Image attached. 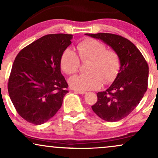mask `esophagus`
<instances>
[{"mask_svg":"<svg viewBox=\"0 0 158 158\" xmlns=\"http://www.w3.org/2000/svg\"><path fill=\"white\" fill-rule=\"evenodd\" d=\"M74 91L77 92V94H85L86 93L85 91H82V90H74Z\"/></svg>","mask_w":158,"mask_h":158,"instance_id":"obj_1","label":"esophagus"}]
</instances>
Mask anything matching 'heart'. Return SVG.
<instances>
[{
    "instance_id": "b5f03b06",
    "label": "heart",
    "mask_w": 158,
    "mask_h": 158,
    "mask_svg": "<svg viewBox=\"0 0 158 158\" xmlns=\"http://www.w3.org/2000/svg\"><path fill=\"white\" fill-rule=\"evenodd\" d=\"M78 55L71 49L66 48L60 57L61 70L68 75L79 70L80 60L88 61L87 73L79 74L69 79V84L76 90H94L103 84L112 82L120 68V58L113 49H107L106 45L92 38L81 40L77 45ZM80 59H79L78 58Z\"/></svg>"
}]
</instances>
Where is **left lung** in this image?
<instances>
[{
  "label": "left lung",
  "mask_w": 158,
  "mask_h": 158,
  "mask_svg": "<svg viewBox=\"0 0 158 158\" xmlns=\"http://www.w3.org/2000/svg\"><path fill=\"white\" fill-rule=\"evenodd\" d=\"M85 35L102 40L120 58L117 78L106 90L98 92L97 102L91 106L94 113L103 120H120L131 113L147 90V61L137 47L123 36L105 32Z\"/></svg>",
  "instance_id": "8db88e82"
}]
</instances>
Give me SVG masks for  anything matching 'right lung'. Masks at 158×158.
<instances>
[{
  "mask_svg": "<svg viewBox=\"0 0 158 158\" xmlns=\"http://www.w3.org/2000/svg\"><path fill=\"white\" fill-rule=\"evenodd\" d=\"M70 34H49L27 45L15 57L8 92L18 114L41 125L53 117L68 93L61 73V53L71 44Z\"/></svg>",
  "mask_w": 158,
  "mask_h": 158,
  "instance_id": "add662e5",
  "label": "right lung"
}]
</instances>
